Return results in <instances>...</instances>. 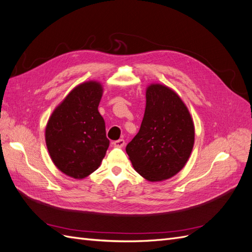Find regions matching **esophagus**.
Returning a JSON list of instances; mask_svg holds the SVG:
<instances>
[{"mask_svg":"<svg viewBox=\"0 0 252 252\" xmlns=\"http://www.w3.org/2000/svg\"><path fill=\"white\" fill-rule=\"evenodd\" d=\"M112 145L114 147H118V148H122L125 145V141L123 139H120L118 141H114L112 142Z\"/></svg>","mask_w":252,"mask_h":252,"instance_id":"esophagus-1","label":"esophagus"}]
</instances>
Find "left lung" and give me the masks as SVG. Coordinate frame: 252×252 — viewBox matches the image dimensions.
I'll list each match as a JSON object with an SVG mask.
<instances>
[{"mask_svg":"<svg viewBox=\"0 0 252 252\" xmlns=\"http://www.w3.org/2000/svg\"><path fill=\"white\" fill-rule=\"evenodd\" d=\"M194 145L191 114L170 87L151 83L139 132L126 146L134 170L149 182L168 180L184 168Z\"/></svg>","mask_w":252,"mask_h":252,"instance_id":"8db88e82","label":"left lung"}]
</instances>
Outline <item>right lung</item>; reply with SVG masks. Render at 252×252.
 <instances>
[{"instance_id": "right-lung-1", "label": "right lung", "mask_w": 252, "mask_h": 252, "mask_svg": "<svg viewBox=\"0 0 252 252\" xmlns=\"http://www.w3.org/2000/svg\"><path fill=\"white\" fill-rule=\"evenodd\" d=\"M102 83L90 80L75 86L48 119L45 141L57 168L75 180L87 178L100 167L109 140L97 110Z\"/></svg>"}]
</instances>
